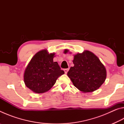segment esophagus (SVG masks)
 <instances>
[{"label": "esophagus", "instance_id": "obj_1", "mask_svg": "<svg viewBox=\"0 0 124 124\" xmlns=\"http://www.w3.org/2000/svg\"><path fill=\"white\" fill-rule=\"evenodd\" d=\"M68 70H69V68H67V69H64V73H66V74H67V72H68Z\"/></svg>", "mask_w": 124, "mask_h": 124}]
</instances>
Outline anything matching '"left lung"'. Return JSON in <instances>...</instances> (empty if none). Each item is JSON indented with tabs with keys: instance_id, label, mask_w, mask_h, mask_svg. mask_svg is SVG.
I'll return each mask as SVG.
<instances>
[{
	"instance_id": "obj_1",
	"label": "left lung",
	"mask_w": 124,
	"mask_h": 124,
	"mask_svg": "<svg viewBox=\"0 0 124 124\" xmlns=\"http://www.w3.org/2000/svg\"><path fill=\"white\" fill-rule=\"evenodd\" d=\"M68 52V50L65 49L64 53ZM73 62L74 66L70 67L67 75L80 91L84 93L93 92L106 80V69L92 52L85 50L82 53L74 54Z\"/></svg>"
}]
</instances>
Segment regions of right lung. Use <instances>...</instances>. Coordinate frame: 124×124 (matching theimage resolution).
I'll list each match as a JSON object with an SVG mask.
<instances>
[{
  "label": "right lung",
  "mask_w": 124,
  "mask_h": 124,
  "mask_svg": "<svg viewBox=\"0 0 124 124\" xmlns=\"http://www.w3.org/2000/svg\"><path fill=\"white\" fill-rule=\"evenodd\" d=\"M55 54H49L46 49L35 54L25 69L23 79L27 87L36 93L49 91L56 80L64 72L57 62H54Z\"/></svg>",
  "instance_id": "add662e5"
}]
</instances>
